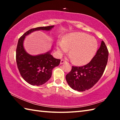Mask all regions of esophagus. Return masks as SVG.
I'll list each match as a JSON object with an SVG mask.
<instances>
[{
	"label": "esophagus",
	"mask_w": 120,
	"mask_h": 120,
	"mask_svg": "<svg viewBox=\"0 0 120 120\" xmlns=\"http://www.w3.org/2000/svg\"><path fill=\"white\" fill-rule=\"evenodd\" d=\"M67 61L66 60H63V59H62L61 60V61H60V64H64V63H66Z\"/></svg>",
	"instance_id": "34e87169"
}]
</instances>
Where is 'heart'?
Wrapping results in <instances>:
<instances>
[{
	"instance_id": "1",
	"label": "heart",
	"mask_w": 120,
	"mask_h": 120,
	"mask_svg": "<svg viewBox=\"0 0 120 120\" xmlns=\"http://www.w3.org/2000/svg\"><path fill=\"white\" fill-rule=\"evenodd\" d=\"M58 53L62 54L69 49V56L72 62L78 65L87 64L92 60L98 49L96 38L86 34L71 33L64 36L56 45Z\"/></svg>"
}]
</instances>
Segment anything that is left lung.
Segmentation results:
<instances>
[{
	"label": "left lung",
	"mask_w": 120,
	"mask_h": 120,
	"mask_svg": "<svg viewBox=\"0 0 120 120\" xmlns=\"http://www.w3.org/2000/svg\"><path fill=\"white\" fill-rule=\"evenodd\" d=\"M108 56V50L102 41L96 55L88 64L82 67L72 66L66 76L69 86L78 92H84L94 86L104 73Z\"/></svg>",
	"instance_id": "1"
}]
</instances>
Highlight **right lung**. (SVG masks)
Segmentation results:
<instances>
[{
	"label": "right lung",
	"instance_id": "obj_1",
	"mask_svg": "<svg viewBox=\"0 0 120 120\" xmlns=\"http://www.w3.org/2000/svg\"><path fill=\"white\" fill-rule=\"evenodd\" d=\"M54 26L32 28L24 33L18 41L16 52L17 67L23 78L30 85L40 86L47 82L52 76L53 69L59 66L61 60L53 57L51 54L52 49L38 55L28 54L24 48V39L32 32L40 30L50 31Z\"/></svg>",
	"mask_w": 120,
	"mask_h": 120
}]
</instances>
